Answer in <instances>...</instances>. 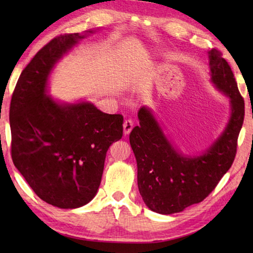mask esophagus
I'll list each match as a JSON object with an SVG mask.
<instances>
[{"label": "esophagus", "mask_w": 253, "mask_h": 253, "mask_svg": "<svg viewBox=\"0 0 253 253\" xmlns=\"http://www.w3.org/2000/svg\"><path fill=\"white\" fill-rule=\"evenodd\" d=\"M123 128H124V133H125V135H128L133 128V122L131 120H126L123 124Z\"/></svg>", "instance_id": "obj_1"}]
</instances>
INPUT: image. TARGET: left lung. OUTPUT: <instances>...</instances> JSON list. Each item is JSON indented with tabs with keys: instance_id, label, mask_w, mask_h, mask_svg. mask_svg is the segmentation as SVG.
<instances>
[{
	"instance_id": "8db88e82",
	"label": "left lung",
	"mask_w": 253,
	"mask_h": 253,
	"mask_svg": "<svg viewBox=\"0 0 253 253\" xmlns=\"http://www.w3.org/2000/svg\"><path fill=\"white\" fill-rule=\"evenodd\" d=\"M211 82L230 100L232 115L226 128L206 152L185 157L171 146L151 110L138 112L140 126L129 135L138 168V188L153 212L173 214L203 201L232 166L245 117V101L232 68L217 49L209 52Z\"/></svg>"
}]
</instances>
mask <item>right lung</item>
<instances>
[{"label":"right lung","mask_w":253,"mask_h":253,"mask_svg":"<svg viewBox=\"0 0 253 253\" xmlns=\"http://www.w3.org/2000/svg\"><path fill=\"white\" fill-rule=\"evenodd\" d=\"M84 37L61 35L42 47L21 72L9 107L14 165L38 197L61 209L92 200L107 150L123 136L121 114H106L90 102L62 104L46 95L55 63Z\"/></svg>","instance_id":"obj_1"}]
</instances>
